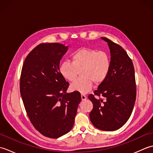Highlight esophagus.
I'll list each match as a JSON object with an SVG mask.
<instances>
[{
  "label": "esophagus",
  "mask_w": 153,
  "mask_h": 153,
  "mask_svg": "<svg viewBox=\"0 0 153 153\" xmlns=\"http://www.w3.org/2000/svg\"><path fill=\"white\" fill-rule=\"evenodd\" d=\"M82 100H85L86 99H87V96L85 95H82Z\"/></svg>",
  "instance_id": "obj_1"
}]
</instances>
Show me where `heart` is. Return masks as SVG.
<instances>
[{
	"label": "heart",
	"mask_w": 153,
	"mask_h": 153,
	"mask_svg": "<svg viewBox=\"0 0 153 153\" xmlns=\"http://www.w3.org/2000/svg\"><path fill=\"white\" fill-rule=\"evenodd\" d=\"M71 61L63 62L60 64V72L65 79L73 82L81 70L82 77L71 84L70 89L82 94L91 89L93 82L102 83L110 69L109 55L105 51L93 48H79L72 54Z\"/></svg>",
	"instance_id": "b5f03b06"
}]
</instances>
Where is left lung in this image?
Returning a JSON list of instances; mask_svg holds the SVG:
<instances>
[{
	"label": "left lung",
	"instance_id": "1",
	"mask_svg": "<svg viewBox=\"0 0 153 153\" xmlns=\"http://www.w3.org/2000/svg\"><path fill=\"white\" fill-rule=\"evenodd\" d=\"M101 39L110 48V69L106 79L94 94L88 96L93 105L89 118L97 128L112 131L125 124L134 109L136 99L135 70L131 59L121 46L106 37Z\"/></svg>",
	"mask_w": 153,
	"mask_h": 153
}]
</instances>
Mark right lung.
<instances>
[{
  "mask_svg": "<svg viewBox=\"0 0 153 153\" xmlns=\"http://www.w3.org/2000/svg\"><path fill=\"white\" fill-rule=\"evenodd\" d=\"M68 48L56 43L39 44L22 69L19 89L25 111L34 128L49 138L71 130L82 100L78 91L66 93L69 83L60 72V61Z\"/></svg>",
  "mask_w": 153,
  "mask_h": 153,
  "instance_id": "add662e5",
  "label": "right lung"
}]
</instances>
